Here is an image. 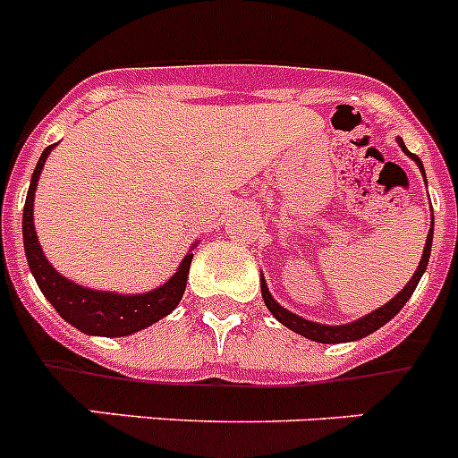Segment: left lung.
<instances>
[{
  "instance_id": "obj_1",
  "label": "left lung",
  "mask_w": 458,
  "mask_h": 458,
  "mask_svg": "<svg viewBox=\"0 0 458 458\" xmlns=\"http://www.w3.org/2000/svg\"><path fill=\"white\" fill-rule=\"evenodd\" d=\"M399 144H402L403 151L408 153L406 144H403L402 140H399ZM408 156H411L412 160L418 163V167L422 169V174H424V167H422V163H420V157L412 156V153H408ZM431 238H434V222H431V232H428V236H427V245H424V254H422V259H420V266H418V270H415V275L411 277V282H408V284L403 286V289L399 291V293H396L394 298L387 302V305L378 307L376 311H371V314H367V317L358 318V321L349 323V326H321V323H311V321H305V318H301V317H295V314H291L289 310H284V307L277 305V302L273 301V295L268 293V286H266V279L261 277V293H264L266 307L273 311V317L277 318L279 323H284L289 330H293V333L311 339V342L339 344V342H355V339L367 337V335H371L374 330H378L380 326H386L392 317H396V311L402 310V307L408 302V298H411L412 291H415V286H418L420 277H422V273L427 270L428 254H431Z\"/></svg>"
}]
</instances>
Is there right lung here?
I'll return each mask as SVG.
<instances>
[{
	"instance_id": "right-lung-1",
	"label": "right lung",
	"mask_w": 458,
	"mask_h": 458,
	"mask_svg": "<svg viewBox=\"0 0 458 458\" xmlns=\"http://www.w3.org/2000/svg\"><path fill=\"white\" fill-rule=\"evenodd\" d=\"M52 148H55V144L40 153L38 165H36L34 174H31L30 192H27L22 213L24 254H27V264H30L31 273L36 277V284L46 293L52 307L59 311V317H64L71 326H75L87 335L125 337V335L137 333L141 327L151 326V323L167 317L169 311L179 305L181 298H183L192 254L183 259V264L179 266L176 275L169 279L167 284L151 291V293L140 295H119L84 289V286L75 284V282H68L66 277H62L47 264L46 254L40 252L38 238H36L34 232V190L36 181L40 176V169L46 165V157L50 156Z\"/></svg>"
}]
</instances>
